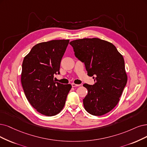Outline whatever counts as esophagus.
<instances>
[{
  "label": "esophagus",
  "instance_id": "esophagus-1",
  "mask_svg": "<svg viewBox=\"0 0 147 147\" xmlns=\"http://www.w3.org/2000/svg\"><path fill=\"white\" fill-rule=\"evenodd\" d=\"M71 85H72L73 87H76V86H79L80 85H79V84H76L72 83V84H71Z\"/></svg>",
  "mask_w": 147,
  "mask_h": 147
}]
</instances>
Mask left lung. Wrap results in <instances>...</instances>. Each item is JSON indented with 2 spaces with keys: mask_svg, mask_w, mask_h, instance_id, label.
Masks as SVG:
<instances>
[{
  "mask_svg": "<svg viewBox=\"0 0 147 147\" xmlns=\"http://www.w3.org/2000/svg\"><path fill=\"white\" fill-rule=\"evenodd\" d=\"M69 44L94 79L93 85H83L88 90L83 99L85 109L92 115H104L118 104L127 84L123 57L111 43L98 38L75 40Z\"/></svg>",
  "mask_w": 147,
  "mask_h": 147,
  "instance_id": "obj_1",
  "label": "left lung"
}]
</instances>
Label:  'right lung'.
Wrapping results in <instances>:
<instances>
[{
    "mask_svg": "<svg viewBox=\"0 0 147 147\" xmlns=\"http://www.w3.org/2000/svg\"><path fill=\"white\" fill-rule=\"evenodd\" d=\"M69 40H53L37 43L24 57L21 83L30 104L42 115L55 116L61 111L70 84L54 80L59 74L62 58Z\"/></svg>",
    "mask_w": 147,
    "mask_h": 147,
    "instance_id": "1",
    "label": "right lung"
}]
</instances>
